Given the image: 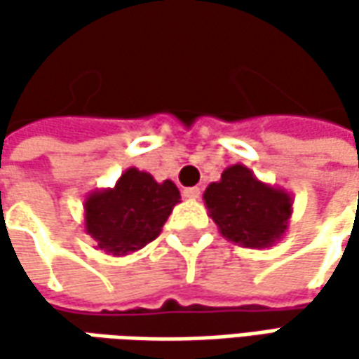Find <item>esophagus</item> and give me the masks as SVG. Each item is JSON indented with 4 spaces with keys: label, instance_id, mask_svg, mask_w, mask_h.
<instances>
[{
    "label": "esophagus",
    "instance_id": "34e87169",
    "mask_svg": "<svg viewBox=\"0 0 359 359\" xmlns=\"http://www.w3.org/2000/svg\"><path fill=\"white\" fill-rule=\"evenodd\" d=\"M201 189L200 187H186L184 189V198H187V200H198L200 198Z\"/></svg>",
    "mask_w": 359,
    "mask_h": 359
}]
</instances>
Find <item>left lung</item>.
Masks as SVG:
<instances>
[{
    "instance_id": "8db88e82",
    "label": "left lung",
    "mask_w": 359,
    "mask_h": 359,
    "mask_svg": "<svg viewBox=\"0 0 359 359\" xmlns=\"http://www.w3.org/2000/svg\"><path fill=\"white\" fill-rule=\"evenodd\" d=\"M203 201L219 233L252 250L282 240L294 212V200L283 187L257 180L243 163L226 168L219 182L205 187Z\"/></svg>"
}]
</instances>
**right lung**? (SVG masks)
<instances>
[{
    "mask_svg": "<svg viewBox=\"0 0 359 359\" xmlns=\"http://www.w3.org/2000/svg\"><path fill=\"white\" fill-rule=\"evenodd\" d=\"M177 203L180 189L172 180L159 184L151 173L128 168L114 187L88 194L83 228L97 250L121 257L156 240Z\"/></svg>",
    "mask_w": 359,
    "mask_h": 359,
    "instance_id": "add662e5",
    "label": "right lung"
}]
</instances>
